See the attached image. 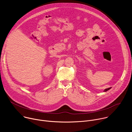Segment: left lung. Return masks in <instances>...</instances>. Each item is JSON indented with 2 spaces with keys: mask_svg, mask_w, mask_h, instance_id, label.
I'll return each instance as SVG.
<instances>
[{
  "mask_svg": "<svg viewBox=\"0 0 132 132\" xmlns=\"http://www.w3.org/2000/svg\"><path fill=\"white\" fill-rule=\"evenodd\" d=\"M111 89V88H107V89H105L104 90V92H105V91H108V90H109V89Z\"/></svg>",
  "mask_w": 132,
  "mask_h": 132,
  "instance_id": "left-lung-1",
  "label": "left lung"
}]
</instances>
